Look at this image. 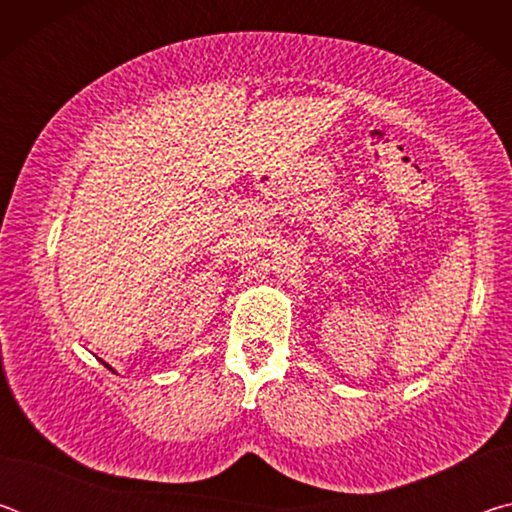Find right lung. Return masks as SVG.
Returning <instances> with one entry per match:
<instances>
[{
    "label": "right lung",
    "mask_w": 512,
    "mask_h": 512,
    "mask_svg": "<svg viewBox=\"0 0 512 512\" xmlns=\"http://www.w3.org/2000/svg\"><path fill=\"white\" fill-rule=\"evenodd\" d=\"M101 363H103V366H106L108 370H112V372H115V368H112V366H108V363H106V361H101Z\"/></svg>",
    "instance_id": "right-lung-1"
}]
</instances>
